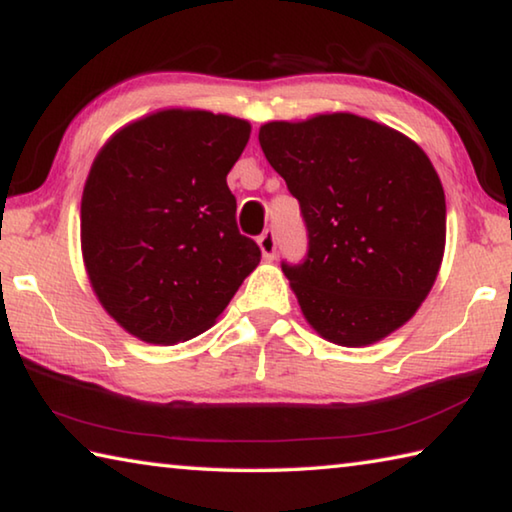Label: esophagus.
<instances>
[{"label": "esophagus", "mask_w": 512, "mask_h": 512, "mask_svg": "<svg viewBox=\"0 0 512 512\" xmlns=\"http://www.w3.org/2000/svg\"><path fill=\"white\" fill-rule=\"evenodd\" d=\"M257 244H259V250H262L264 259H268V262H271V259L275 257V248H277L275 232L273 230L262 232V235H259V239H257Z\"/></svg>", "instance_id": "1"}]
</instances>
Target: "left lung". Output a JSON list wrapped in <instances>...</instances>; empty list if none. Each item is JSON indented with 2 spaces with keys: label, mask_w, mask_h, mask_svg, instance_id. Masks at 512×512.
Returning <instances> with one entry per match:
<instances>
[{
  "label": "left lung",
  "mask_w": 512,
  "mask_h": 512,
  "mask_svg": "<svg viewBox=\"0 0 512 512\" xmlns=\"http://www.w3.org/2000/svg\"><path fill=\"white\" fill-rule=\"evenodd\" d=\"M259 144L307 223V259L282 264L302 316L345 348L386 339L429 296L445 255V192L427 153L352 112L268 121Z\"/></svg>",
  "instance_id": "obj_1"
}]
</instances>
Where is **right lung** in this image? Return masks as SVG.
<instances>
[{"mask_svg": "<svg viewBox=\"0 0 512 512\" xmlns=\"http://www.w3.org/2000/svg\"><path fill=\"white\" fill-rule=\"evenodd\" d=\"M246 119L151 112L110 137L81 198V250L101 307L140 341L173 345L210 329L262 250L239 235L230 169Z\"/></svg>", "mask_w": 512, "mask_h": 512, "instance_id": "add662e5", "label": "right lung"}]
</instances>
